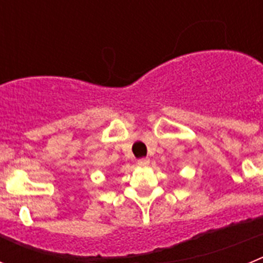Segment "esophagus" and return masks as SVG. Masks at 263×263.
I'll return each instance as SVG.
<instances>
[{
    "label": "esophagus",
    "instance_id": "34e87169",
    "mask_svg": "<svg viewBox=\"0 0 263 263\" xmlns=\"http://www.w3.org/2000/svg\"><path fill=\"white\" fill-rule=\"evenodd\" d=\"M148 163H150V159H148V158H141V159L137 160V164L141 167L148 166Z\"/></svg>",
    "mask_w": 263,
    "mask_h": 263
}]
</instances>
